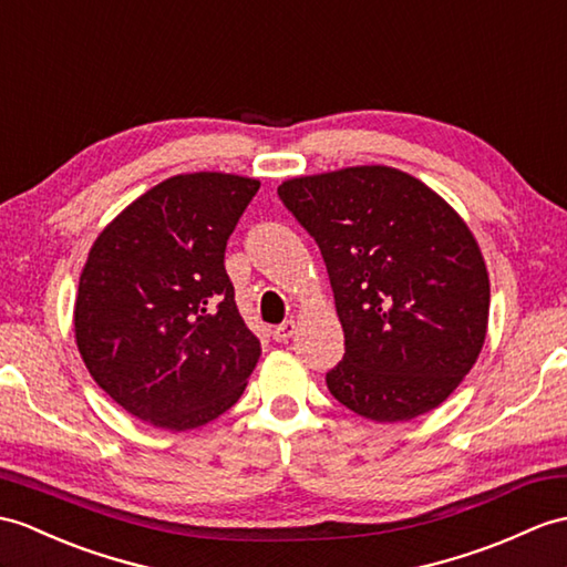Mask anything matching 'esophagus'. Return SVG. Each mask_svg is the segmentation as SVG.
Returning a JSON list of instances; mask_svg holds the SVG:
<instances>
[{
  "mask_svg": "<svg viewBox=\"0 0 567 567\" xmlns=\"http://www.w3.org/2000/svg\"><path fill=\"white\" fill-rule=\"evenodd\" d=\"M295 333H297V321L295 319H289V321L272 328V338L278 340V343H285V340H289Z\"/></svg>",
  "mask_w": 567,
  "mask_h": 567,
  "instance_id": "1",
  "label": "esophagus"
}]
</instances>
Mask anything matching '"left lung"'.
Wrapping results in <instances>:
<instances>
[{"label": "left lung", "instance_id": "obj_1", "mask_svg": "<svg viewBox=\"0 0 567 567\" xmlns=\"http://www.w3.org/2000/svg\"><path fill=\"white\" fill-rule=\"evenodd\" d=\"M321 248L346 333L336 401L403 423L450 399L488 333L491 280L456 209L405 171L370 164L278 188Z\"/></svg>", "mask_w": 567, "mask_h": 567}]
</instances>
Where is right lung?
Wrapping results in <instances>:
<instances>
[{
  "instance_id": "obj_1",
  "label": "right lung",
  "mask_w": 567,
  "mask_h": 567,
  "mask_svg": "<svg viewBox=\"0 0 567 567\" xmlns=\"http://www.w3.org/2000/svg\"><path fill=\"white\" fill-rule=\"evenodd\" d=\"M258 178L219 171L156 183L103 227L74 301L89 374L154 427L186 432L241 399L260 358L224 270Z\"/></svg>"
}]
</instances>
